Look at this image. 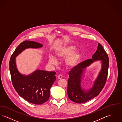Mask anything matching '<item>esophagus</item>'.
<instances>
[{
  "label": "esophagus",
  "mask_w": 122,
  "mask_h": 122,
  "mask_svg": "<svg viewBox=\"0 0 122 122\" xmlns=\"http://www.w3.org/2000/svg\"><path fill=\"white\" fill-rule=\"evenodd\" d=\"M62 77H63L62 75H59L58 76V79H61V78H62Z\"/></svg>",
  "instance_id": "1"
}]
</instances>
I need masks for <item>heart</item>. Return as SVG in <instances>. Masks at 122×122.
Masks as SVG:
<instances>
[{"instance_id": "1", "label": "heart", "mask_w": 122, "mask_h": 122, "mask_svg": "<svg viewBox=\"0 0 122 122\" xmlns=\"http://www.w3.org/2000/svg\"><path fill=\"white\" fill-rule=\"evenodd\" d=\"M75 48L76 47L72 45H64L57 50L56 57L61 59L66 56L65 61L66 66L69 67L76 66L80 60L81 53L78 50L74 51ZM49 62L53 65H56L57 60L55 56L50 55L49 56Z\"/></svg>"}]
</instances>
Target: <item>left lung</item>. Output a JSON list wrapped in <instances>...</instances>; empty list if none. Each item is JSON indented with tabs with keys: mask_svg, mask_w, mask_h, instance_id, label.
Instances as JSON below:
<instances>
[{
	"mask_svg": "<svg viewBox=\"0 0 122 122\" xmlns=\"http://www.w3.org/2000/svg\"><path fill=\"white\" fill-rule=\"evenodd\" d=\"M100 60L102 62V68L93 86L89 91H84L81 89L80 82L85 68L94 61ZM109 65L108 56L99 43L97 50L92 56V59H88L79 63L69 72L67 92L69 99L75 102L81 103L97 96L106 83Z\"/></svg>",
	"mask_w": 122,
	"mask_h": 122,
	"instance_id": "1",
	"label": "left lung"
}]
</instances>
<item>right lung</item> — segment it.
Listing matches in <instances>:
<instances>
[{
  "label": "right lung",
  "instance_id": "add662e5",
  "mask_svg": "<svg viewBox=\"0 0 122 122\" xmlns=\"http://www.w3.org/2000/svg\"><path fill=\"white\" fill-rule=\"evenodd\" d=\"M42 46V45L35 41H24L16 48L9 62L11 81L15 90L28 102L39 105L49 99L50 88L56 80V73L37 70L30 75H23L17 68L15 58L25 49L40 48Z\"/></svg>",
  "mask_w": 122,
  "mask_h": 122
}]
</instances>
